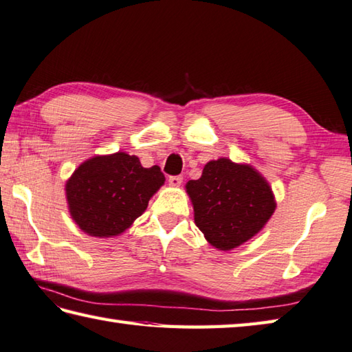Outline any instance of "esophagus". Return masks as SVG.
Here are the masks:
<instances>
[{"label": "esophagus", "mask_w": 352, "mask_h": 352, "mask_svg": "<svg viewBox=\"0 0 352 352\" xmlns=\"http://www.w3.org/2000/svg\"><path fill=\"white\" fill-rule=\"evenodd\" d=\"M183 183V177L182 175H170L169 177V184L174 186V188H178Z\"/></svg>", "instance_id": "1"}]
</instances>
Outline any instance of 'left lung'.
I'll return each instance as SVG.
<instances>
[{
	"instance_id": "obj_1",
	"label": "left lung",
	"mask_w": 352,
	"mask_h": 352,
	"mask_svg": "<svg viewBox=\"0 0 352 352\" xmlns=\"http://www.w3.org/2000/svg\"><path fill=\"white\" fill-rule=\"evenodd\" d=\"M194 218L204 238L218 250H232L263 229L276 209L270 184L250 164L218 158L201 177L186 184Z\"/></svg>"
}]
</instances>
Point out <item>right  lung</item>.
<instances>
[{
	"label": "right lung",
	"instance_id": "right-lung-1",
	"mask_svg": "<svg viewBox=\"0 0 352 352\" xmlns=\"http://www.w3.org/2000/svg\"><path fill=\"white\" fill-rule=\"evenodd\" d=\"M163 183L160 168H143L139 157L126 153L96 155L68 178V209L89 236H117L146 210Z\"/></svg>",
	"mask_w": 352,
	"mask_h": 352
}]
</instances>
